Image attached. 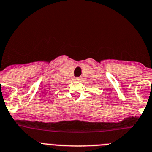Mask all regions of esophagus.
<instances>
[{
	"instance_id": "1",
	"label": "esophagus",
	"mask_w": 152,
	"mask_h": 152,
	"mask_svg": "<svg viewBox=\"0 0 152 152\" xmlns=\"http://www.w3.org/2000/svg\"><path fill=\"white\" fill-rule=\"evenodd\" d=\"M75 80H76V81H80V80H81V77H75Z\"/></svg>"
}]
</instances>
